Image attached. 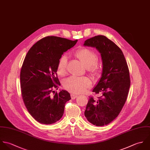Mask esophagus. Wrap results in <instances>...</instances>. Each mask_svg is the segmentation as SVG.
I'll return each instance as SVG.
<instances>
[{
    "instance_id": "34e87169",
    "label": "esophagus",
    "mask_w": 150,
    "mask_h": 150,
    "mask_svg": "<svg viewBox=\"0 0 150 150\" xmlns=\"http://www.w3.org/2000/svg\"><path fill=\"white\" fill-rule=\"evenodd\" d=\"M77 97H78V96H76V95H75V94H71V98H72V100L75 99Z\"/></svg>"
}]
</instances>
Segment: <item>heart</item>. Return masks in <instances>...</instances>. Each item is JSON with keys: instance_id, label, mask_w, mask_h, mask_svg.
I'll list each match as a JSON object with an SVG mask.
<instances>
[{"instance_id": "1", "label": "heart", "mask_w": 150, "mask_h": 150, "mask_svg": "<svg viewBox=\"0 0 150 150\" xmlns=\"http://www.w3.org/2000/svg\"><path fill=\"white\" fill-rule=\"evenodd\" d=\"M74 56L79 60L87 69L88 72L92 76L98 75L101 68V63L97 60L96 52L87 47H82L74 53ZM67 58L62 56L58 61L57 71L59 75L64 76L67 74ZM64 88L74 94H80L86 92L91 86V82L86 77L71 76L64 82Z\"/></svg>"}]
</instances>
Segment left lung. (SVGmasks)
I'll list each match as a JSON object with an SVG mask.
<instances>
[{
  "label": "left lung",
  "mask_w": 150,
  "mask_h": 150,
  "mask_svg": "<svg viewBox=\"0 0 150 150\" xmlns=\"http://www.w3.org/2000/svg\"><path fill=\"white\" fill-rule=\"evenodd\" d=\"M84 45L99 51L103 65L101 78L93 90L103 95L97 98L90 96L85 116L93 125L103 126L115 120L123 107L130 86L129 70L120 49L106 36H95Z\"/></svg>",
  "instance_id": "obj_1"
}]
</instances>
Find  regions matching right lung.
<instances>
[{"mask_svg": "<svg viewBox=\"0 0 150 150\" xmlns=\"http://www.w3.org/2000/svg\"><path fill=\"white\" fill-rule=\"evenodd\" d=\"M77 41L46 36L33 45L24 59L20 71L21 96L30 115L40 123L59 120L65 103L71 100L67 91H54L60 86L57 65L64 53Z\"/></svg>", "mask_w": 150, "mask_h": 150, "instance_id": "obj_1", "label": "right lung"}]
</instances>
